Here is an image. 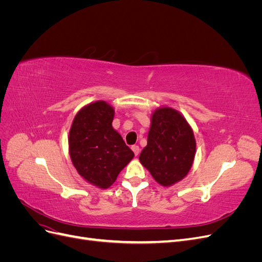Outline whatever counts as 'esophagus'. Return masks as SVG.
Wrapping results in <instances>:
<instances>
[{
  "label": "esophagus",
  "mask_w": 262,
  "mask_h": 262,
  "mask_svg": "<svg viewBox=\"0 0 262 262\" xmlns=\"http://www.w3.org/2000/svg\"><path fill=\"white\" fill-rule=\"evenodd\" d=\"M131 148H132L133 153H134V155H136V156H138L140 154V147L138 145H132Z\"/></svg>",
  "instance_id": "34e87169"
}]
</instances>
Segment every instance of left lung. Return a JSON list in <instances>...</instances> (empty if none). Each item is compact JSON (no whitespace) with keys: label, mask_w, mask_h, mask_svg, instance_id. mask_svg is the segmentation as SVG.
Masks as SVG:
<instances>
[{"label":"left lung","mask_w":262,"mask_h":262,"mask_svg":"<svg viewBox=\"0 0 262 262\" xmlns=\"http://www.w3.org/2000/svg\"><path fill=\"white\" fill-rule=\"evenodd\" d=\"M195 140L186 119L175 109L163 107L152 116L147 145L140 162L158 184L168 187L184 179L194 160Z\"/></svg>","instance_id":"obj_1"}]
</instances>
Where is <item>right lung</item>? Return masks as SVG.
Masks as SVG:
<instances>
[{
    "instance_id": "right-lung-1",
    "label": "right lung",
    "mask_w": 262,
    "mask_h": 262,
    "mask_svg": "<svg viewBox=\"0 0 262 262\" xmlns=\"http://www.w3.org/2000/svg\"><path fill=\"white\" fill-rule=\"evenodd\" d=\"M115 110L106 101L82 108L70 130L69 149L77 172L101 189L116 181L119 172L134 156L114 128Z\"/></svg>"
}]
</instances>
